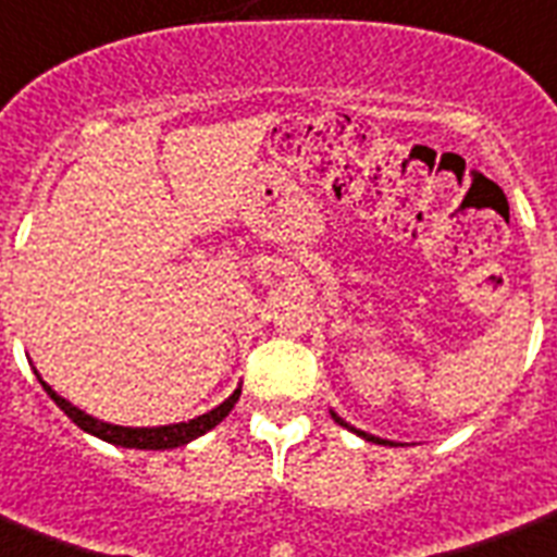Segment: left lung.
Here are the masks:
<instances>
[{
	"label": "left lung",
	"instance_id": "8db88e82",
	"mask_svg": "<svg viewBox=\"0 0 557 557\" xmlns=\"http://www.w3.org/2000/svg\"><path fill=\"white\" fill-rule=\"evenodd\" d=\"M333 418H335V414H333ZM335 420H338V423H342V426H347V423H345V420H342V418H335ZM347 430H350V426H347ZM354 432H356V435H362L364 441H373V444H388V441L373 438V435H368V432H359V430H354Z\"/></svg>",
	"mask_w": 557,
	"mask_h": 557
}]
</instances>
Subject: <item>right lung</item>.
Here are the masks:
<instances>
[{"mask_svg":"<svg viewBox=\"0 0 557 557\" xmlns=\"http://www.w3.org/2000/svg\"><path fill=\"white\" fill-rule=\"evenodd\" d=\"M42 388H46V394L61 406L63 414H66L75 426H81L84 432H90V435H96V438L108 441V444H116V447H134V449L184 447V444L195 441L198 435H203V432H210L215 423H222V420L231 414V409L236 406V400H239V394H242V392H233L222 406H215V409L201 414V418L189 420V423H169V426H154V430H131V426H113V423H101V420L84 414V411L75 409L72 403L58 397L46 382H42Z\"/></svg>","mask_w":557,"mask_h":557,"instance_id":"obj_1","label":"right lung"}]
</instances>
